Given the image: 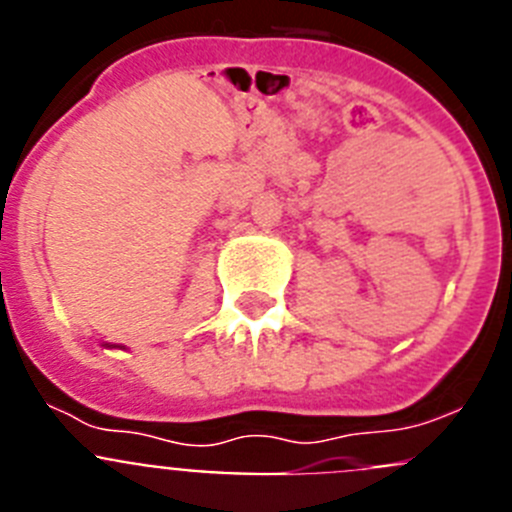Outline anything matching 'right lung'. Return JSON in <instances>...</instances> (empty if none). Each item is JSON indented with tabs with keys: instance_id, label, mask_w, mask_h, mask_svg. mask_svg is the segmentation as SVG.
<instances>
[{
	"instance_id": "1",
	"label": "right lung",
	"mask_w": 512,
	"mask_h": 512,
	"mask_svg": "<svg viewBox=\"0 0 512 512\" xmlns=\"http://www.w3.org/2000/svg\"><path fill=\"white\" fill-rule=\"evenodd\" d=\"M104 346H107V343H104Z\"/></svg>"
}]
</instances>
